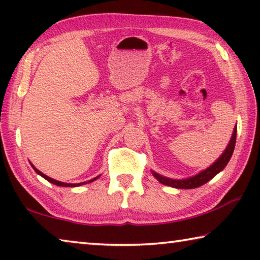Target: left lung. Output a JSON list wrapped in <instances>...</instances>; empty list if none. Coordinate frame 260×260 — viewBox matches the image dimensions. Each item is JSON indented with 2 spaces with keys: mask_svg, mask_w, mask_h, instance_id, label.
I'll return each instance as SVG.
<instances>
[{
  "mask_svg": "<svg viewBox=\"0 0 260 260\" xmlns=\"http://www.w3.org/2000/svg\"><path fill=\"white\" fill-rule=\"evenodd\" d=\"M235 142H236V126L234 127V131H233L230 143H228L225 151L221 153V156H220L212 165L206 167L205 170L201 171L200 173H197L196 175H192L190 178L171 179V178L164 177V175L156 173L155 171H151V173L153 177L158 180V181H159L161 184H165V186H170L178 189H193V188L201 187L203 186L204 183L210 181L211 179L214 178L215 175L225 169L226 165L228 164V161L231 159L233 152H234Z\"/></svg>",
  "mask_w": 260,
  "mask_h": 260,
  "instance_id": "8db88e82",
  "label": "left lung"
}]
</instances>
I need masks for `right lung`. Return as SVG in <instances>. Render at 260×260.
Here are the masks:
<instances>
[{"label":"right lung","instance_id":"obj_1","mask_svg":"<svg viewBox=\"0 0 260 260\" xmlns=\"http://www.w3.org/2000/svg\"><path fill=\"white\" fill-rule=\"evenodd\" d=\"M29 164H30V166L33 167V170L35 171V172H37L39 175H41L42 178H45V179L47 180V181H49V182H51L52 184H56V186H59V187H79V186H82V184H87V183L93 182V181H95L96 179L100 178V175H98V177H96V178L91 179V180H88V181H85V182H80V183H67V182H61V181H58V180H55V179L49 178V177H48V175L43 174V173L41 172V171H39V170L37 169V167H35L30 161H29Z\"/></svg>","mask_w":260,"mask_h":260}]
</instances>
